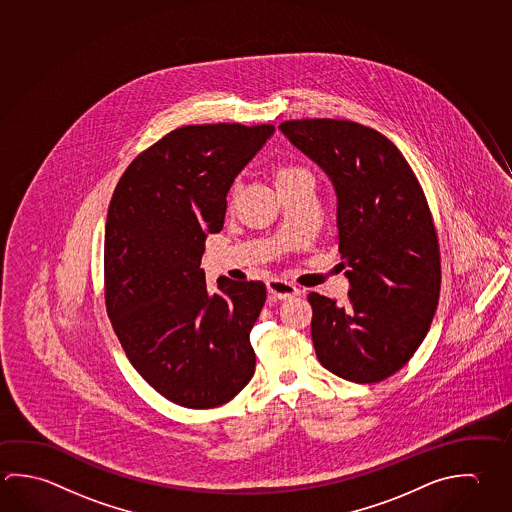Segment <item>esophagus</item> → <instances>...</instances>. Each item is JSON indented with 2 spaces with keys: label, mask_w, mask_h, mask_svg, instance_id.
<instances>
[{
  "label": "esophagus",
  "mask_w": 512,
  "mask_h": 512,
  "mask_svg": "<svg viewBox=\"0 0 512 512\" xmlns=\"http://www.w3.org/2000/svg\"><path fill=\"white\" fill-rule=\"evenodd\" d=\"M268 293L277 300H289L293 296L300 295V289L282 278H271L268 280Z\"/></svg>",
  "instance_id": "obj_1"
}]
</instances>
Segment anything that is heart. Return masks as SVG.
Listing matches in <instances>:
<instances>
[{
	"mask_svg": "<svg viewBox=\"0 0 512 512\" xmlns=\"http://www.w3.org/2000/svg\"><path fill=\"white\" fill-rule=\"evenodd\" d=\"M298 169H280V171L277 172V178H275V181L277 180H284V178H289V176H295V174H298Z\"/></svg>",
	"mask_w": 512,
	"mask_h": 512,
	"instance_id": "b5f03b06",
	"label": "heart"
}]
</instances>
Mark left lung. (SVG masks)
<instances>
[{"mask_svg": "<svg viewBox=\"0 0 512 512\" xmlns=\"http://www.w3.org/2000/svg\"><path fill=\"white\" fill-rule=\"evenodd\" d=\"M278 129L336 192L349 300L307 296L316 358L347 381L377 383L419 349L439 302V244L424 192L401 151L370 127L320 118Z\"/></svg>", "mask_w": 512, "mask_h": 512, "instance_id": "8db88e82", "label": "left lung"}]
</instances>
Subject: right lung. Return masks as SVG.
Returning <instances> with one entry per match:
<instances>
[{
    "label": "right lung",
    "mask_w": 512,
    "mask_h": 512,
    "mask_svg": "<svg viewBox=\"0 0 512 512\" xmlns=\"http://www.w3.org/2000/svg\"><path fill=\"white\" fill-rule=\"evenodd\" d=\"M275 133L241 124L185 126L127 167L111 198L104 241L106 305L131 365L185 408L228 403L250 383V331L262 282L217 278L201 257L221 232L234 180Z\"/></svg>",
    "instance_id": "1"
}]
</instances>
